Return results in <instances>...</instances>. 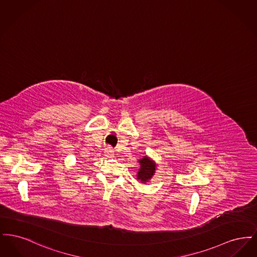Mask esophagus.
I'll use <instances>...</instances> for the list:
<instances>
[{
    "mask_svg": "<svg viewBox=\"0 0 257 257\" xmlns=\"http://www.w3.org/2000/svg\"><path fill=\"white\" fill-rule=\"evenodd\" d=\"M104 155H105L106 157H108V158L113 157V150H112V148L110 147H106V148H105V151H104Z\"/></svg>",
    "mask_w": 257,
    "mask_h": 257,
    "instance_id": "obj_1",
    "label": "esophagus"
}]
</instances>
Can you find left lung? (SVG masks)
Here are the masks:
<instances>
[{"label": "left lung", "mask_w": 257, "mask_h": 257, "mask_svg": "<svg viewBox=\"0 0 257 257\" xmlns=\"http://www.w3.org/2000/svg\"><path fill=\"white\" fill-rule=\"evenodd\" d=\"M139 163L140 170L137 173V180H140L142 183L147 184L154 176L157 170V164L154 160L148 156H144L143 159L139 160Z\"/></svg>", "instance_id": "left-lung-1"}]
</instances>
